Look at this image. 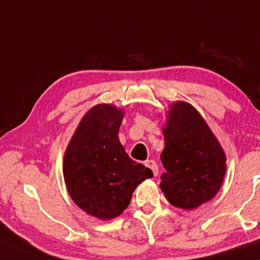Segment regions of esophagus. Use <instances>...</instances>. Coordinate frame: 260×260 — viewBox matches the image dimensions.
Returning <instances> with one entry per match:
<instances>
[{"label": "esophagus", "mask_w": 260, "mask_h": 260, "mask_svg": "<svg viewBox=\"0 0 260 260\" xmlns=\"http://www.w3.org/2000/svg\"><path fill=\"white\" fill-rule=\"evenodd\" d=\"M144 165H145V167H148V168L151 169V172H152V174H154V176H157L158 167H157V165H156L155 161H152V159H147V161L144 162Z\"/></svg>", "instance_id": "obj_1"}]
</instances>
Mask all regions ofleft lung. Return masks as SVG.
<instances>
[{"instance_id": "left-lung-1", "label": "left lung", "mask_w": 260, "mask_h": 260, "mask_svg": "<svg viewBox=\"0 0 260 260\" xmlns=\"http://www.w3.org/2000/svg\"><path fill=\"white\" fill-rule=\"evenodd\" d=\"M159 184L176 207L194 209L211 200L221 187L226 157L218 140L193 106L177 102L169 111Z\"/></svg>"}]
</instances>
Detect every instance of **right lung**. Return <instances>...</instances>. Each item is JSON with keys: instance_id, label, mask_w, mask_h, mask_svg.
Returning a JSON list of instances; mask_svg holds the SVG:
<instances>
[{"instance_id": "right-lung-1", "label": "right lung", "mask_w": 260, "mask_h": 260, "mask_svg": "<svg viewBox=\"0 0 260 260\" xmlns=\"http://www.w3.org/2000/svg\"><path fill=\"white\" fill-rule=\"evenodd\" d=\"M123 112L115 106L92 108L78 125L63 157L67 190L79 207L108 220L122 214L134 190L151 169L129 157L118 140Z\"/></svg>"}]
</instances>
